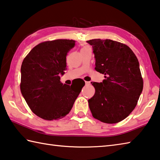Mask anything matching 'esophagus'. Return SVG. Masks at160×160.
<instances>
[{"label":"esophagus","instance_id":"obj_1","mask_svg":"<svg viewBox=\"0 0 160 160\" xmlns=\"http://www.w3.org/2000/svg\"><path fill=\"white\" fill-rule=\"evenodd\" d=\"M85 85H90V82H85Z\"/></svg>","mask_w":160,"mask_h":160}]
</instances>
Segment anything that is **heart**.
<instances>
[{
    "label": "heart",
    "mask_w": 160,
    "mask_h": 160,
    "mask_svg": "<svg viewBox=\"0 0 160 160\" xmlns=\"http://www.w3.org/2000/svg\"><path fill=\"white\" fill-rule=\"evenodd\" d=\"M84 49H85V48H84Z\"/></svg>",
    "instance_id": "b5f03b06"
}]
</instances>
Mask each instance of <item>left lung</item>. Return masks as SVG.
I'll list each match as a JSON object with an SVG mask.
<instances>
[{
	"label": "left lung",
	"mask_w": 160,
	"mask_h": 160,
	"mask_svg": "<svg viewBox=\"0 0 160 160\" xmlns=\"http://www.w3.org/2000/svg\"><path fill=\"white\" fill-rule=\"evenodd\" d=\"M95 70L104 75L102 82H92L94 97L88 100L92 116L102 122L123 120L137 104L143 82L137 57L128 46L114 40L92 39Z\"/></svg>",
	"instance_id": "8db88e82"
}]
</instances>
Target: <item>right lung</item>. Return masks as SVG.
<instances>
[{"instance_id":"add662e5","label":"right lung","mask_w":160,"mask_h":160,"mask_svg":"<svg viewBox=\"0 0 160 160\" xmlns=\"http://www.w3.org/2000/svg\"><path fill=\"white\" fill-rule=\"evenodd\" d=\"M75 40H55L40 43L25 57L21 66L20 89L26 102L38 117L58 120L71 111L82 86L63 85L66 55Z\"/></svg>"}]
</instances>
